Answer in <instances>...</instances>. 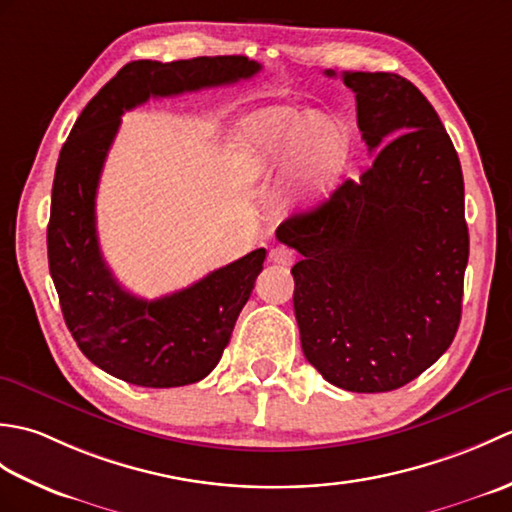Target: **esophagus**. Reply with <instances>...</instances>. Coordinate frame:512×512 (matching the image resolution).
<instances>
[{"mask_svg": "<svg viewBox=\"0 0 512 512\" xmlns=\"http://www.w3.org/2000/svg\"><path fill=\"white\" fill-rule=\"evenodd\" d=\"M268 257H270V262L281 264V266H290L292 262H295V253H292L288 246H275L268 253Z\"/></svg>", "mask_w": 512, "mask_h": 512, "instance_id": "obj_1", "label": "esophagus"}]
</instances>
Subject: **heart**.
I'll use <instances>...</instances> for the list:
<instances>
[{
	"mask_svg": "<svg viewBox=\"0 0 512 512\" xmlns=\"http://www.w3.org/2000/svg\"><path fill=\"white\" fill-rule=\"evenodd\" d=\"M233 167L248 187L301 176L310 195H323L343 169L347 136L339 121L290 105L244 116L233 129Z\"/></svg>",
	"mask_w": 512,
	"mask_h": 512,
	"instance_id": "1",
	"label": "heart"
}]
</instances>
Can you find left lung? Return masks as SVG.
I'll return each mask as SVG.
<instances>
[{
	"mask_svg": "<svg viewBox=\"0 0 512 512\" xmlns=\"http://www.w3.org/2000/svg\"><path fill=\"white\" fill-rule=\"evenodd\" d=\"M343 83L374 160L317 209L279 224L277 239L303 255L290 273L308 363L336 387L378 394L418 378L458 332L464 180L416 85L391 72H343Z\"/></svg>",
	"mask_w": 512,
	"mask_h": 512,
	"instance_id": "1",
	"label": "left lung"
}]
</instances>
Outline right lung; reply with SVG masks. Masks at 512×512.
<instances>
[{
  "mask_svg": "<svg viewBox=\"0 0 512 512\" xmlns=\"http://www.w3.org/2000/svg\"><path fill=\"white\" fill-rule=\"evenodd\" d=\"M246 57L132 61L85 105L61 147L52 182L48 264L65 325L103 372L138 387L198 383L220 363L235 321L262 273L266 250L213 270L154 301L127 292L107 268L96 235V189L123 112L149 101L255 76Z\"/></svg>",
  "mask_w": 512,
  "mask_h": 512,
  "instance_id": "right-lung-1",
  "label": "right lung"
}]
</instances>
